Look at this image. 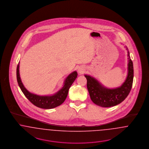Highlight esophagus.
Segmentation results:
<instances>
[{"instance_id":"34e87169","label":"esophagus","mask_w":149,"mask_h":149,"mask_svg":"<svg viewBox=\"0 0 149 149\" xmlns=\"http://www.w3.org/2000/svg\"><path fill=\"white\" fill-rule=\"evenodd\" d=\"M78 71L80 74H83L84 72V70L82 69L81 68H79V69H78Z\"/></svg>"}]
</instances>
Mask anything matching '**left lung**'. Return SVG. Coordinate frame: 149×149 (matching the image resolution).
<instances>
[{
	"mask_svg": "<svg viewBox=\"0 0 149 149\" xmlns=\"http://www.w3.org/2000/svg\"><path fill=\"white\" fill-rule=\"evenodd\" d=\"M128 75L123 84L117 88L108 89L89 75H85L87 88L93 102L102 107L114 106L123 102L130 92L133 83L134 66L130 52L128 51Z\"/></svg>",
	"mask_w": 149,
	"mask_h": 149,
	"instance_id": "8db88e82",
	"label": "left lung"
}]
</instances>
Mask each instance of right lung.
Listing matches in <instances>:
<instances>
[{"instance_id": "right-lung-1", "label": "right lung", "mask_w": 149, "mask_h": 149, "mask_svg": "<svg viewBox=\"0 0 149 149\" xmlns=\"http://www.w3.org/2000/svg\"><path fill=\"white\" fill-rule=\"evenodd\" d=\"M19 65L18 64L17 68V79L22 92L33 104L43 109H51L61 105L66 98L70 87L78 76L77 71L72 72L66 78L65 80L64 86L58 92L51 96H40L29 92L24 86L19 76Z\"/></svg>"}]
</instances>
